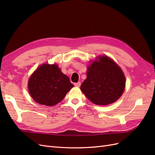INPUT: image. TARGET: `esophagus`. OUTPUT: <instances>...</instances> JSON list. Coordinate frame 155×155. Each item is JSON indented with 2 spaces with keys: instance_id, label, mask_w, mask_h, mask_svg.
I'll return each mask as SVG.
<instances>
[{
  "instance_id": "obj_1",
  "label": "esophagus",
  "mask_w": 155,
  "mask_h": 155,
  "mask_svg": "<svg viewBox=\"0 0 155 155\" xmlns=\"http://www.w3.org/2000/svg\"><path fill=\"white\" fill-rule=\"evenodd\" d=\"M81 82H79H79H78V83H74V85L76 86V87H80V86H81Z\"/></svg>"
}]
</instances>
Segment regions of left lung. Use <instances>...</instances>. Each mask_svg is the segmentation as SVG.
I'll return each instance as SVG.
<instances>
[{
  "label": "left lung",
  "mask_w": 155,
  "mask_h": 155,
  "mask_svg": "<svg viewBox=\"0 0 155 155\" xmlns=\"http://www.w3.org/2000/svg\"><path fill=\"white\" fill-rule=\"evenodd\" d=\"M125 87L122 70L107 56H98L88 67L87 79L80 89L88 99L98 105H107L118 100Z\"/></svg>",
  "instance_id": "left-lung-1"
}]
</instances>
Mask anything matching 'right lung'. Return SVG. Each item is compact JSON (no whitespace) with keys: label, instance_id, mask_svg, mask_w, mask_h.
Segmentation results:
<instances>
[{"label":"right lung","instance_id":"add662e5","mask_svg":"<svg viewBox=\"0 0 155 155\" xmlns=\"http://www.w3.org/2000/svg\"><path fill=\"white\" fill-rule=\"evenodd\" d=\"M73 87L57 64H41L31 74L28 83L34 100L46 106H54L61 101Z\"/></svg>","mask_w":155,"mask_h":155}]
</instances>
